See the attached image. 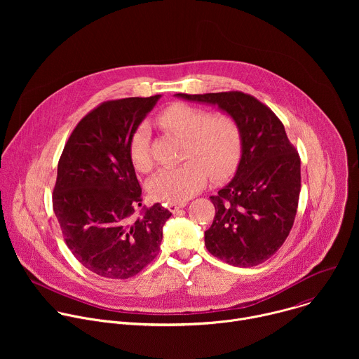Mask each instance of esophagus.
I'll return each instance as SVG.
<instances>
[{
	"instance_id": "obj_1",
	"label": "esophagus",
	"mask_w": 359,
	"mask_h": 359,
	"mask_svg": "<svg viewBox=\"0 0 359 359\" xmlns=\"http://www.w3.org/2000/svg\"><path fill=\"white\" fill-rule=\"evenodd\" d=\"M166 206H168V209H169L172 213H175V212H177L179 209H182V208L186 206V201H168Z\"/></svg>"
}]
</instances>
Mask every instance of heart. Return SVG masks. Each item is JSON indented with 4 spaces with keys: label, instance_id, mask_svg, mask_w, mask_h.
I'll return each mask as SVG.
<instances>
[{
    "label": "heart",
    "instance_id": "obj_1",
    "mask_svg": "<svg viewBox=\"0 0 359 359\" xmlns=\"http://www.w3.org/2000/svg\"><path fill=\"white\" fill-rule=\"evenodd\" d=\"M158 125L184 139V163L162 169L149 183L151 197L161 201H184L206 184L210 176L222 180L237 166L241 156V130L233 116L224 112L175 102L156 118ZM129 156L133 168L149 172L153 165L150 130L142 123L129 137Z\"/></svg>",
    "mask_w": 359,
    "mask_h": 359
}]
</instances>
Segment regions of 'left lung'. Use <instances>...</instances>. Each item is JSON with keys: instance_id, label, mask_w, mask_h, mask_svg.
<instances>
[{"instance_id": "obj_1", "label": "left lung", "mask_w": 359, "mask_h": 359, "mask_svg": "<svg viewBox=\"0 0 359 359\" xmlns=\"http://www.w3.org/2000/svg\"><path fill=\"white\" fill-rule=\"evenodd\" d=\"M176 96L217 105L241 130V159L233 180L212 196L216 215L204 244L236 267L269 260L288 237L301 190V163L283 122L257 97L240 90Z\"/></svg>"}]
</instances>
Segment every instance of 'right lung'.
<instances>
[{"label":"right lung","mask_w":359,"mask_h":359,"mask_svg":"<svg viewBox=\"0 0 359 359\" xmlns=\"http://www.w3.org/2000/svg\"><path fill=\"white\" fill-rule=\"evenodd\" d=\"M161 95L102 102L72 130L58 162L53 206L64 240L89 271L114 280L155 260L172 213L161 203L144 209L129 156V137Z\"/></svg>","instance_id":"obj_1"}]
</instances>
